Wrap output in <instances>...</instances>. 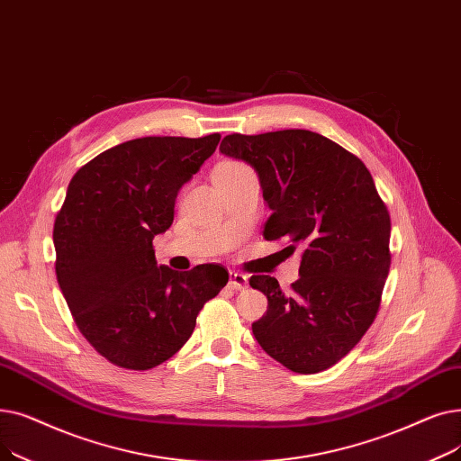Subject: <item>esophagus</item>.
<instances>
[{
    "mask_svg": "<svg viewBox=\"0 0 461 461\" xmlns=\"http://www.w3.org/2000/svg\"><path fill=\"white\" fill-rule=\"evenodd\" d=\"M229 285L232 289L236 291H244L249 287V281H248V276L246 274H240V272H230V281Z\"/></svg>",
    "mask_w": 461,
    "mask_h": 461,
    "instance_id": "esophagus-1",
    "label": "esophagus"
}]
</instances>
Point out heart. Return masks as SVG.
I'll use <instances>...</instances> for the list:
<instances>
[{"instance_id": "1", "label": "heart", "mask_w": 461, "mask_h": 461, "mask_svg": "<svg viewBox=\"0 0 461 461\" xmlns=\"http://www.w3.org/2000/svg\"><path fill=\"white\" fill-rule=\"evenodd\" d=\"M244 172H253L246 163L236 161V159H229L219 163L213 168V178H225V176H236V174H244Z\"/></svg>"}]
</instances>
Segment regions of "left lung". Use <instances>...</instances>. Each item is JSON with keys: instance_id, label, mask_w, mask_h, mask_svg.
I'll return each mask as SVG.
<instances>
[{"instance_id": "left-lung-1", "label": "left lung", "mask_w": 461, "mask_h": 461, "mask_svg": "<svg viewBox=\"0 0 461 461\" xmlns=\"http://www.w3.org/2000/svg\"><path fill=\"white\" fill-rule=\"evenodd\" d=\"M225 156L258 172L272 210L262 236L302 249L300 279L283 293L276 277L251 276L268 298L253 334L294 374L338 364L375 321L390 270V213L366 165L313 131L227 135Z\"/></svg>"}]
</instances>
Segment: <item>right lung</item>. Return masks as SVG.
<instances>
[{"label": "right lung", "mask_w": 461, "mask_h": 461, "mask_svg": "<svg viewBox=\"0 0 461 461\" xmlns=\"http://www.w3.org/2000/svg\"><path fill=\"white\" fill-rule=\"evenodd\" d=\"M221 135L144 137L77 170L54 221L56 277L80 334L108 362L144 371L176 355L229 272L158 267L153 236Z\"/></svg>", "instance_id": "obj_1"}]
</instances>
